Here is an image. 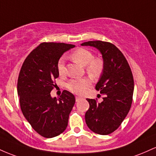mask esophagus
I'll list each match as a JSON object with an SVG mask.
<instances>
[{
	"label": "esophagus",
	"instance_id": "1",
	"mask_svg": "<svg viewBox=\"0 0 156 156\" xmlns=\"http://www.w3.org/2000/svg\"><path fill=\"white\" fill-rule=\"evenodd\" d=\"M80 99H81V97H77V96H76V101H78L79 100H80Z\"/></svg>",
	"mask_w": 156,
	"mask_h": 156
}]
</instances>
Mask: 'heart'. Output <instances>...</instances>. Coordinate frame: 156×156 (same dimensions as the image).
Here are the masks:
<instances>
[{"mask_svg": "<svg viewBox=\"0 0 156 156\" xmlns=\"http://www.w3.org/2000/svg\"><path fill=\"white\" fill-rule=\"evenodd\" d=\"M71 57L82 66H85V69L87 73L92 77H98L102 72L103 68H104L102 59L99 57L94 58V54L86 48H77L71 54ZM57 68L60 76H63L66 74V68L65 66L64 57H61L59 59L57 62ZM90 85V80L87 77H83L71 80L68 83L67 87L72 93L81 94Z\"/></svg>", "mask_w": 156, "mask_h": 156, "instance_id": "b5f03b06", "label": "heart"}]
</instances>
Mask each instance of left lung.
I'll return each mask as SVG.
<instances>
[{
	"mask_svg": "<svg viewBox=\"0 0 156 156\" xmlns=\"http://www.w3.org/2000/svg\"><path fill=\"white\" fill-rule=\"evenodd\" d=\"M97 48L102 55L104 68L96 89L103 100L87 99L90 107L85 113V122L90 130L108 135L121 125L130 109L134 81L127 59L118 48L108 42L96 40L82 43Z\"/></svg>",
	"mask_w": 156,
	"mask_h": 156,
	"instance_id": "8db88e82",
	"label": "left lung"
}]
</instances>
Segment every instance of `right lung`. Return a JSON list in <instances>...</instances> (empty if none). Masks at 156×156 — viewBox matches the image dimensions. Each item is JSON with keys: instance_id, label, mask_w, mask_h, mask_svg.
I'll return each instance as SVG.
<instances>
[{"instance_id": "1", "label": "right lung", "mask_w": 156, "mask_h": 156, "mask_svg": "<svg viewBox=\"0 0 156 156\" xmlns=\"http://www.w3.org/2000/svg\"><path fill=\"white\" fill-rule=\"evenodd\" d=\"M74 45L43 43L27 56L17 80V94L23 116L32 128L45 138L59 136L66 130L75 97L63 90L59 99L51 97L59 76L57 62Z\"/></svg>"}]
</instances>
